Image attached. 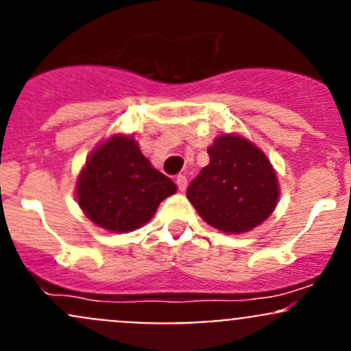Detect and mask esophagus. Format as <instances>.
Listing matches in <instances>:
<instances>
[{
	"mask_svg": "<svg viewBox=\"0 0 351 351\" xmlns=\"http://www.w3.org/2000/svg\"><path fill=\"white\" fill-rule=\"evenodd\" d=\"M186 185H189V182H186V176L185 175H178V176H176V186H178L180 192H185Z\"/></svg>",
	"mask_w": 351,
	"mask_h": 351,
	"instance_id": "34e87169",
	"label": "esophagus"
}]
</instances>
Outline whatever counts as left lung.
Segmentation results:
<instances>
[{"mask_svg":"<svg viewBox=\"0 0 351 351\" xmlns=\"http://www.w3.org/2000/svg\"><path fill=\"white\" fill-rule=\"evenodd\" d=\"M207 153L210 162L186 190L197 214L226 234H243L267 221L280 197L267 154L239 134L215 137Z\"/></svg>","mask_w":351,"mask_h":351,"instance_id":"left-lung-1","label":"left lung"}]
</instances>
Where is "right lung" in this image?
Returning a JSON list of instances; mask_svg holds the SVG:
<instances>
[{
  "instance_id": "right-lung-1",
  "label": "right lung",
  "mask_w": 351,
  "mask_h": 351,
  "mask_svg": "<svg viewBox=\"0 0 351 351\" xmlns=\"http://www.w3.org/2000/svg\"><path fill=\"white\" fill-rule=\"evenodd\" d=\"M175 192L173 180L158 171L127 134L101 141L76 180L80 208L95 226L110 232L143 228Z\"/></svg>"
}]
</instances>
